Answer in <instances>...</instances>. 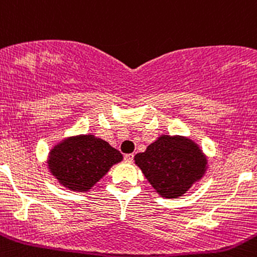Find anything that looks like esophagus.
<instances>
[{
	"label": "esophagus",
	"instance_id": "esophagus-1",
	"mask_svg": "<svg viewBox=\"0 0 257 257\" xmlns=\"http://www.w3.org/2000/svg\"><path fill=\"white\" fill-rule=\"evenodd\" d=\"M133 158H134L133 153H129V155L124 156V160H125L126 162H132V161H133Z\"/></svg>",
	"mask_w": 257,
	"mask_h": 257
}]
</instances>
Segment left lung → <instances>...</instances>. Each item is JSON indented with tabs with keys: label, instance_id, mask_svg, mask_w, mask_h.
<instances>
[{
	"label": "left lung",
	"instance_id": "1",
	"mask_svg": "<svg viewBox=\"0 0 257 257\" xmlns=\"http://www.w3.org/2000/svg\"><path fill=\"white\" fill-rule=\"evenodd\" d=\"M156 193L166 199L183 196L208 170V157L199 145L185 136L162 134L145 152L134 156Z\"/></svg>",
	"mask_w": 257,
	"mask_h": 257
}]
</instances>
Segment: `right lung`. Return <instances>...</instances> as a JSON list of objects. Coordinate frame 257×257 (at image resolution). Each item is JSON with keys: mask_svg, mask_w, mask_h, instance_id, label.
I'll return each mask as SVG.
<instances>
[{"mask_svg": "<svg viewBox=\"0 0 257 257\" xmlns=\"http://www.w3.org/2000/svg\"><path fill=\"white\" fill-rule=\"evenodd\" d=\"M123 161V155L93 134L64 137L50 148L47 166L62 186L74 193H87Z\"/></svg>", "mask_w": 257, "mask_h": 257, "instance_id": "1", "label": "right lung"}]
</instances>
